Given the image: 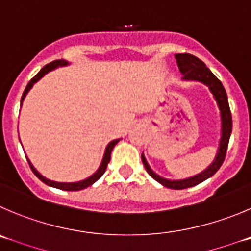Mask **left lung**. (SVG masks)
Segmentation results:
<instances>
[{"instance_id":"left-lung-1","label":"left lung","mask_w":251,"mask_h":251,"mask_svg":"<svg viewBox=\"0 0 251 251\" xmlns=\"http://www.w3.org/2000/svg\"><path fill=\"white\" fill-rule=\"evenodd\" d=\"M175 58L177 60L179 72L183 75L182 79L184 81H198V83H202L205 86H208L210 94H212L215 102H217V106L219 109V115H221V139H219V146H218L217 153H215V157L213 160V162L205 170H203L202 172L197 173V175L191 176V177H187V178L183 179L165 178L162 176L157 175V173L150 167L149 162H147L146 157H145V154L142 153L141 158L145 165V168H146L147 173L151 176L154 181H157L158 183H161L162 186L171 189H184L202 183L205 179L210 178L221 168L222 163H223L224 158H226L233 123H231V114L230 109H229L228 97H226V89H224L221 80L205 67V64L202 60L198 59L194 55L188 54V53H183V54H176Z\"/></svg>"}]
</instances>
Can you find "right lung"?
Masks as SVG:
<instances>
[{"label":"right lung","mask_w":251,"mask_h":251,"mask_svg":"<svg viewBox=\"0 0 251 251\" xmlns=\"http://www.w3.org/2000/svg\"><path fill=\"white\" fill-rule=\"evenodd\" d=\"M67 65H69V63L67 62V60L64 59H60V60H54V62L49 63V64L44 65L43 68H42L41 70L38 72V74H37L34 78L30 79L29 83L27 84V86H25V91H23V95L22 98H21V106H22L23 104V100H25V98L27 97V94L29 93V90L32 88H33L34 84L37 83V81L41 80L42 78H43L46 74H48L49 72H51V70L57 69V68L59 67H67ZM120 141V139H116V140H112V141H110L109 144H107L106 149H105V152H104V156H102V160H101V163H100L99 168H98L95 172L93 173V175L90 176V177H88V178L83 179V181H78V182H57V181H50L49 178H47V177H44L42 173H39V171H37V168L34 167L33 165H32V162L29 161V158L27 157V161L28 163H29L30 168H32V171H33L34 175L38 177L39 179H41L43 183H46L47 186H50L53 187V188H58V189H62V191H81V189L84 188H88L89 186H91V184H94L95 182L98 181V179L101 177L102 175H104V172L106 171V167H107V163L110 162V156H111V151L112 149L115 147V145L118 144V142Z\"/></svg>","instance_id":"right-lung-1"}]
</instances>
